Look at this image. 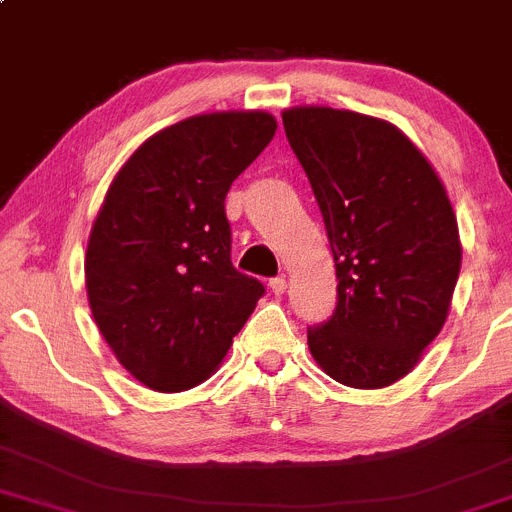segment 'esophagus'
Returning <instances> with one entry per match:
<instances>
[{
  "label": "esophagus",
  "mask_w": 512,
  "mask_h": 512,
  "mask_svg": "<svg viewBox=\"0 0 512 512\" xmlns=\"http://www.w3.org/2000/svg\"><path fill=\"white\" fill-rule=\"evenodd\" d=\"M268 286H271L273 295H283L288 288V281H286V276H276V278H271V283H268Z\"/></svg>",
  "instance_id": "obj_1"
}]
</instances>
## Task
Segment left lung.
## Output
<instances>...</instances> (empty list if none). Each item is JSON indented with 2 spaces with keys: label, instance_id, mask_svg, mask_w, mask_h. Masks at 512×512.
<instances>
[{
  "label": "left lung",
  "instance_id": "1",
  "mask_svg": "<svg viewBox=\"0 0 512 512\" xmlns=\"http://www.w3.org/2000/svg\"><path fill=\"white\" fill-rule=\"evenodd\" d=\"M337 273V305L308 328L315 362L355 389L389 387L441 333L461 271L458 224L434 167L392 123L352 110H283Z\"/></svg>",
  "mask_w": 512,
  "mask_h": 512
}]
</instances>
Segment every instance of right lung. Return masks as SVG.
I'll return each instance as SVG.
<instances>
[{"instance_id": "add662e5", "label": "right lung", "mask_w": 512, "mask_h": 512, "mask_svg": "<svg viewBox=\"0 0 512 512\" xmlns=\"http://www.w3.org/2000/svg\"><path fill=\"white\" fill-rule=\"evenodd\" d=\"M273 135L261 110L194 115L142 142L110 184L88 239V303L145 387L204 382L266 293L231 263L224 199Z\"/></svg>"}]
</instances>
